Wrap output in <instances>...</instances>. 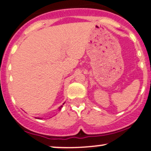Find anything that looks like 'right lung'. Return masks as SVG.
<instances>
[{
    "label": "right lung",
    "mask_w": 151,
    "mask_h": 151,
    "mask_svg": "<svg viewBox=\"0 0 151 151\" xmlns=\"http://www.w3.org/2000/svg\"><path fill=\"white\" fill-rule=\"evenodd\" d=\"M62 106H61V107H59V110H60V109H61V108H62Z\"/></svg>",
    "instance_id": "right-lung-1"
}]
</instances>
